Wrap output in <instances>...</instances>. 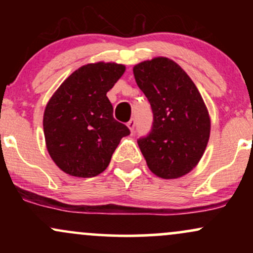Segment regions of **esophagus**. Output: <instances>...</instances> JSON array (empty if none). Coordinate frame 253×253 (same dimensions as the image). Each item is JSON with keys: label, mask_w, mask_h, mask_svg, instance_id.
<instances>
[{"label": "esophagus", "mask_w": 253, "mask_h": 253, "mask_svg": "<svg viewBox=\"0 0 253 253\" xmlns=\"http://www.w3.org/2000/svg\"><path fill=\"white\" fill-rule=\"evenodd\" d=\"M127 127H128L130 132H133V130H134V127H135V120H134V119H130L128 123H127Z\"/></svg>", "instance_id": "esophagus-1"}]
</instances>
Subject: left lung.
Here are the masks:
<instances>
[{"label": "left lung", "mask_w": 253, "mask_h": 253, "mask_svg": "<svg viewBox=\"0 0 253 253\" xmlns=\"http://www.w3.org/2000/svg\"><path fill=\"white\" fill-rule=\"evenodd\" d=\"M133 74L153 113L152 129L138 140L147 167L165 179L187 175L210 140L211 119L201 94L187 72L169 58L136 64Z\"/></svg>", "instance_id": "1"}]
</instances>
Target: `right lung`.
Segmentation results:
<instances>
[{"label": "right lung", "instance_id": "add662e5", "mask_svg": "<svg viewBox=\"0 0 253 253\" xmlns=\"http://www.w3.org/2000/svg\"><path fill=\"white\" fill-rule=\"evenodd\" d=\"M125 65L86 64L66 78L46 104L43 134L51 158L68 175H100L124 136L126 125L113 118L107 92L124 75Z\"/></svg>", "mask_w": 253, "mask_h": 253}]
</instances>
